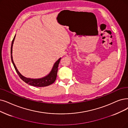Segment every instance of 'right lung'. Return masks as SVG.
<instances>
[{
  "mask_svg": "<svg viewBox=\"0 0 128 128\" xmlns=\"http://www.w3.org/2000/svg\"><path fill=\"white\" fill-rule=\"evenodd\" d=\"M16 37V35L14 36V37L12 41V47H11V59L12 61L13 64V65L14 66V68L16 70V72L19 77L21 78L24 82L26 83L29 84V85H31L34 86H39V87H42V86H48L50 84H52L55 81L56 78H57V72H58V65L60 62V61L61 58H59L54 64V67L52 69V70L50 74L47 75V76H44V77L41 78V79H30V78H27L24 77V76H22L21 74L19 73V71H18L16 66H15L14 61L12 59V44H14V40Z\"/></svg>",
  "mask_w": 128,
  "mask_h": 128,
  "instance_id": "1",
  "label": "right lung"
}]
</instances>
